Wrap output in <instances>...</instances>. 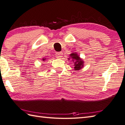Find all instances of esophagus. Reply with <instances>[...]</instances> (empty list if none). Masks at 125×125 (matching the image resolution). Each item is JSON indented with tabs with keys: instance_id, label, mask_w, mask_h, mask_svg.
<instances>
[{
	"instance_id": "1",
	"label": "esophagus",
	"mask_w": 125,
	"mask_h": 125,
	"mask_svg": "<svg viewBox=\"0 0 125 125\" xmlns=\"http://www.w3.org/2000/svg\"><path fill=\"white\" fill-rule=\"evenodd\" d=\"M62 55H63V52H60L56 53V56L57 58H61L62 57Z\"/></svg>"
}]
</instances>
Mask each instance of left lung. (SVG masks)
<instances>
[{
	"mask_svg": "<svg viewBox=\"0 0 125 125\" xmlns=\"http://www.w3.org/2000/svg\"><path fill=\"white\" fill-rule=\"evenodd\" d=\"M68 59L69 61L70 60H72L74 64V70L75 71L81 70L84 67V61L81 58L77 52H72L69 55V58Z\"/></svg>",
	"mask_w": 125,
	"mask_h": 125,
	"instance_id": "left-lung-1",
	"label": "left lung"
}]
</instances>
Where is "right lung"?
I'll list each match as a JSON object with an SVG mask.
<instances>
[{"label":"right lung","mask_w":125,"mask_h":125,"mask_svg":"<svg viewBox=\"0 0 125 125\" xmlns=\"http://www.w3.org/2000/svg\"><path fill=\"white\" fill-rule=\"evenodd\" d=\"M46 60V58H42V61H45V60Z\"/></svg>","instance_id":"1"}]
</instances>
